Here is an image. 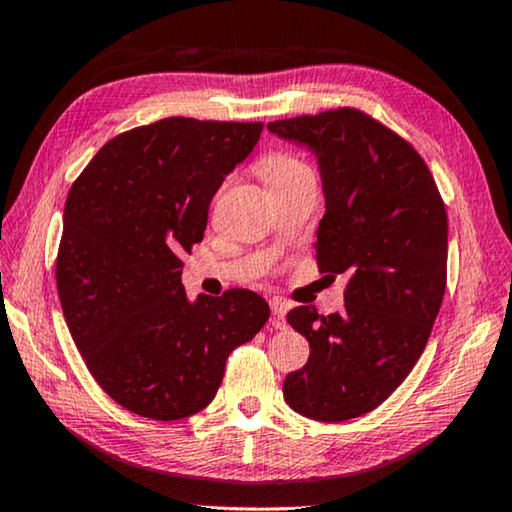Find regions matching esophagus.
Returning a JSON list of instances; mask_svg holds the SVG:
<instances>
[{
	"label": "esophagus",
	"instance_id": "34e87169",
	"mask_svg": "<svg viewBox=\"0 0 512 512\" xmlns=\"http://www.w3.org/2000/svg\"><path fill=\"white\" fill-rule=\"evenodd\" d=\"M270 325L274 330H284L286 328V305L281 300H270Z\"/></svg>",
	"mask_w": 512,
	"mask_h": 512
}]
</instances>
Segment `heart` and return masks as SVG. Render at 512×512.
<instances>
[{
	"mask_svg": "<svg viewBox=\"0 0 512 512\" xmlns=\"http://www.w3.org/2000/svg\"><path fill=\"white\" fill-rule=\"evenodd\" d=\"M258 173L265 182H268L270 189L286 187L295 180H302V177H314V170L307 164L305 159L298 157L293 152H270L258 161Z\"/></svg>",
	"mask_w": 512,
	"mask_h": 512,
	"instance_id": "heart-1",
	"label": "heart"
}]
</instances>
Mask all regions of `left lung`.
Masks as SVG:
<instances>
[{
	"label": "left lung",
	"mask_w": 512,
	"mask_h": 512,
	"mask_svg": "<svg viewBox=\"0 0 512 512\" xmlns=\"http://www.w3.org/2000/svg\"><path fill=\"white\" fill-rule=\"evenodd\" d=\"M268 129L316 154L325 196L316 263L332 279L348 277L337 314L288 311L309 360L286 376L284 399L311 420L365 416L427 346L446 293V205L413 145L362 110L300 115Z\"/></svg>",
	"instance_id": "obj_1"
}]
</instances>
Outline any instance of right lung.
Here are the masks:
<instances>
[{
	"mask_svg": "<svg viewBox=\"0 0 512 512\" xmlns=\"http://www.w3.org/2000/svg\"><path fill=\"white\" fill-rule=\"evenodd\" d=\"M261 131V122L166 117L108 140L73 182L59 302L94 381L131 413L180 420L205 409L233 348L270 318L254 291L189 302L180 279L212 196Z\"/></svg>",
	"mask_w": 512,
	"mask_h": 512,
	"instance_id": "obj_1",
	"label": "right lung"
}]
</instances>
